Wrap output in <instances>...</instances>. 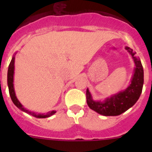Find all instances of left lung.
Here are the masks:
<instances>
[{"label":"left lung","instance_id":"left-lung-1","mask_svg":"<svg viewBox=\"0 0 152 152\" xmlns=\"http://www.w3.org/2000/svg\"><path fill=\"white\" fill-rule=\"evenodd\" d=\"M125 49L131 55L134 63L135 69L132 77L131 83L124 91L118 92L116 94L108 96L103 100H94L88 88L87 89V103L91 110L103 116H119L128 110L139 100L142 91L144 84V71L142 62L136 53L129 47Z\"/></svg>","mask_w":152,"mask_h":152}]
</instances>
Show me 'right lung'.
<instances>
[{"instance_id":"1","label":"right lung","mask_w":152,"mask_h":152,"mask_svg":"<svg viewBox=\"0 0 152 152\" xmlns=\"http://www.w3.org/2000/svg\"><path fill=\"white\" fill-rule=\"evenodd\" d=\"M16 55V54H15ZM15 55L12 58L11 61H10L9 67H8L7 71V85L8 89H9V93H10V96L11 97V100L13 103H14V105L19 109H20L23 112L26 113L28 114H30L33 116H35L36 118H48L50 117L51 116L54 115L56 113V110H52L47 113L46 114H41V113H36L30 112L28 110L25 109L23 106L20 103V102L19 101L18 99L16 96L15 91H14V88H13V75H14V62H15Z\"/></svg>"}]
</instances>
